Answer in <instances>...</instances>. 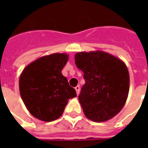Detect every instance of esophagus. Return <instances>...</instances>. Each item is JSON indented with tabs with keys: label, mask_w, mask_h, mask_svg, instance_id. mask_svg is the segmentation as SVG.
I'll use <instances>...</instances> for the list:
<instances>
[{
	"label": "esophagus",
	"mask_w": 148,
	"mask_h": 148,
	"mask_svg": "<svg viewBox=\"0 0 148 148\" xmlns=\"http://www.w3.org/2000/svg\"><path fill=\"white\" fill-rule=\"evenodd\" d=\"M75 90H76V92H77V95H78L79 93H80V86H77L75 87Z\"/></svg>",
	"instance_id": "obj_1"
}]
</instances>
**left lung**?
Returning <instances> with one entry per match:
<instances>
[{
    "label": "left lung",
    "mask_w": 148,
    "mask_h": 148,
    "mask_svg": "<svg viewBox=\"0 0 148 148\" xmlns=\"http://www.w3.org/2000/svg\"><path fill=\"white\" fill-rule=\"evenodd\" d=\"M74 60L85 80L78 96L85 116L98 123L113 118L128 96L130 76L126 64L102 51L78 52Z\"/></svg>",
    "instance_id": "obj_1"
}]
</instances>
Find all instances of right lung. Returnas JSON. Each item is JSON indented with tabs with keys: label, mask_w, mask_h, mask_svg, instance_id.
Instances as JSON below:
<instances>
[{
	"label": "right lung",
	"mask_w": 148,
	"mask_h": 148,
	"mask_svg": "<svg viewBox=\"0 0 148 148\" xmlns=\"http://www.w3.org/2000/svg\"><path fill=\"white\" fill-rule=\"evenodd\" d=\"M68 54L43 56L24 67L19 79L20 95L34 117L51 122L62 115L68 100L77 97L61 71Z\"/></svg>",
	"instance_id": "obj_1"
}]
</instances>
